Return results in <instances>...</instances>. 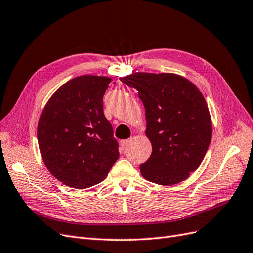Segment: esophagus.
Returning a JSON list of instances; mask_svg holds the SVG:
<instances>
[{"label": "esophagus", "mask_w": 253, "mask_h": 253, "mask_svg": "<svg viewBox=\"0 0 253 253\" xmlns=\"http://www.w3.org/2000/svg\"><path fill=\"white\" fill-rule=\"evenodd\" d=\"M130 142H131V140H130V138H127V140H123V141H121V145H122V147H123V148L127 147L128 144H129Z\"/></svg>", "instance_id": "esophagus-1"}]
</instances>
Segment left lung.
I'll return each instance as SVG.
<instances>
[{"mask_svg":"<svg viewBox=\"0 0 253 253\" xmlns=\"http://www.w3.org/2000/svg\"><path fill=\"white\" fill-rule=\"evenodd\" d=\"M120 80L136 89L145 107L152 152L140 165L143 177L166 186L185 181L200 166L212 136L203 94L174 73L135 72Z\"/></svg>","mask_w":253,"mask_h":253,"instance_id":"8db88e82","label":"left lung"}]
</instances>
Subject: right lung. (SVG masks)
<instances>
[{
  "mask_svg": "<svg viewBox=\"0 0 253 253\" xmlns=\"http://www.w3.org/2000/svg\"><path fill=\"white\" fill-rule=\"evenodd\" d=\"M111 79L81 76L45 105L38 124L41 156L50 173L77 189L101 183L119 159V143L103 111Z\"/></svg>",
  "mask_w": 253,
  "mask_h": 253,
  "instance_id": "obj_1",
  "label": "right lung"
}]
</instances>
